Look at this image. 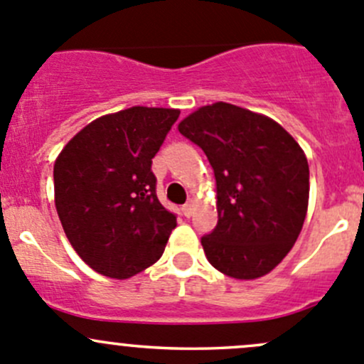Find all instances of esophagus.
<instances>
[{
	"mask_svg": "<svg viewBox=\"0 0 364 364\" xmlns=\"http://www.w3.org/2000/svg\"><path fill=\"white\" fill-rule=\"evenodd\" d=\"M194 205H196V201H194V200H189L186 205H183L182 212H183V215H186V218H191V215H193Z\"/></svg>",
	"mask_w": 364,
	"mask_h": 364,
	"instance_id": "obj_1",
	"label": "esophagus"
}]
</instances>
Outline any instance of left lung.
<instances>
[{
	"label": "left lung",
	"mask_w": 364,
	"mask_h": 364,
	"mask_svg": "<svg viewBox=\"0 0 364 364\" xmlns=\"http://www.w3.org/2000/svg\"><path fill=\"white\" fill-rule=\"evenodd\" d=\"M178 131L207 156L218 225L201 237L212 267L235 279L269 274L303 230L309 168L299 143L272 118L228 102L198 107Z\"/></svg>",
	"instance_id": "left-lung-1"
}]
</instances>
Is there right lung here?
Returning <instances> with one entry per match:
<instances>
[{"mask_svg": "<svg viewBox=\"0 0 364 364\" xmlns=\"http://www.w3.org/2000/svg\"><path fill=\"white\" fill-rule=\"evenodd\" d=\"M181 111L132 106L82 127L55 161V205L93 271L127 279L156 264L177 218L156 194L152 159Z\"/></svg>", "mask_w": 364, "mask_h": 364, "instance_id": "right-lung-1", "label": "right lung"}]
</instances>
